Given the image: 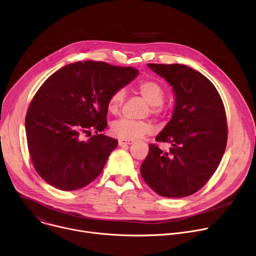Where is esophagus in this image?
Segmentation results:
<instances>
[{
  "label": "esophagus",
  "instance_id": "esophagus-1",
  "mask_svg": "<svg viewBox=\"0 0 256 256\" xmlns=\"http://www.w3.org/2000/svg\"><path fill=\"white\" fill-rule=\"evenodd\" d=\"M134 143V140H124V139H120L118 141V145L119 146H126V145H130Z\"/></svg>",
  "mask_w": 256,
  "mask_h": 256
}]
</instances>
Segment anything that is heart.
I'll return each mask as SVG.
<instances>
[{"mask_svg": "<svg viewBox=\"0 0 256 256\" xmlns=\"http://www.w3.org/2000/svg\"><path fill=\"white\" fill-rule=\"evenodd\" d=\"M140 94L151 105V111L158 113L164 98V92L160 85L152 80L142 81L138 85ZM124 100V90H118L112 94L108 102V110L110 113H117L122 107ZM111 132L115 137L124 140L138 139L152 130V126L148 122L132 120L128 118H119L111 124Z\"/></svg>", "mask_w": 256, "mask_h": 256, "instance_id": "b5f03b06", "label": "heart"}]
</instances>
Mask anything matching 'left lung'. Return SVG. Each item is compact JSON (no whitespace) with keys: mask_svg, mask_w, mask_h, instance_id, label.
<instances>
[{"mask_svg":"<svg viewBox=\"0 0 256 256\" xmlns=\"http://www.w3.org/2000/svg\"><path fill=\"white\" fill-rule=\"evenodd\" d=\"M175 94L171 120L156 141L171 144L168 151L149 144L141 175L151 190L166 198L188 196L215 173L228 140L226 110L213 83L180 64H148Z\"/></svg>","mask_w":256,"mask_h":256,"instance_id":"1","label":"left lung"}]
</instances>
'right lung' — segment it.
<instances>
[{
    "label": "right lung",
    "mask_w": 256,
    "mask_h": 256,
    "mask_svg": "<svg viewBox=\"0 0 256 256\" xmlns=\"http://www.w3.org/2000/svg\"><path fill=\"white\" fill-rule=\"evenodd\" d=\"M132 66L85 60L62 66L34 96L26 116L30 156L37 173L51 186L71 192L103 171L118 141L103 134L108 102L138 76ZM96 134L86 142L84 133Z\"/></svg>",
    "instance_id": "1"
}]
</instances>
